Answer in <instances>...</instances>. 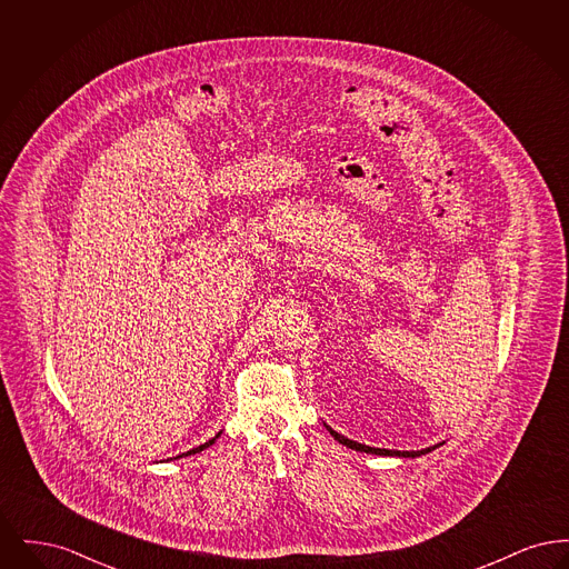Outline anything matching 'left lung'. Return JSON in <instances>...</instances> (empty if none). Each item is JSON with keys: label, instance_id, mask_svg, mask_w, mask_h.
<instances>
[{"label": "left lung", "instance_id": "obj_1", "mask_svg": "<svg viewBox=\"0 0 569 569\" xmlns=\"http://www.w3.org/2000/svg\"><path fill=\"white\" fill-rule=\"evenodd\" d=\"M330 435L339 441V443H343V446H348V448H352L356 452H367V455H379V457H420V455H427V452H431L435 450L437 446L433 448H427V450H418V452H401V450H383V448H371V446H362V443H358V441H352V439H348V437H343V435L337 433V431H332L330 427H326Z\"/></svg>", "mask_w": 569, "mask_h": 569}]
</instances>
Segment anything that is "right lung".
Listing matches in <instances>:
<instances>
[{
	"label": "right lung",
	"mask_w": 569,
	"mask_h": 569,
	"mask_svg": "<svg viewBox=\"0 0 569 569\" xmlns=\"http://www.w3.org/2000/svg\"><path fill=\"white\" fill-rule=\"evenodd\" d=\"M217 437H219V433H217L216 437H213V439H209V441H207V443H202V446H198V448H193V450H190V452H186V455H179V457H177V459H181V457H190V455H196V452H202V450H204V448H209V446H213V443H216Z\"/></svg>",
	"instance_id": "right-lung-1"
}]
</instances>
